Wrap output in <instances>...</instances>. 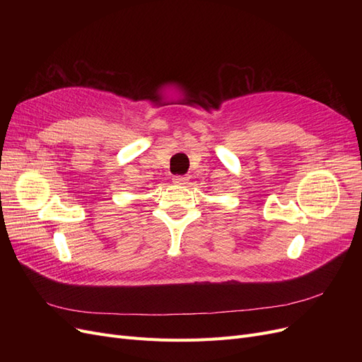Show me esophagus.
<instances>
[{
    "mask_svg": "<svg viewBox=\"0 0 362 362\" xmlns=\"http://www.w3.org/2000/svg\"><path fill=\"white\" fill-rule=\"evenodd\" d=\"M189 177H173V184H178V185H184L187 184Z\"/></svg>",
    "mask_w": 362,
    "mask_h": 362,
    "instance_id": "34e87169",
    "label": "esophagus"
}]
</instances>
